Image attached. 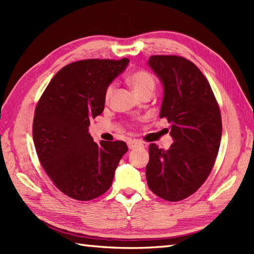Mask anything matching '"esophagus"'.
<instances>
[{
    "instance_id": "34e87169",
    "label": "esophagus",
    "mask_w": 254,
    "mask_h": 254,
    "mask_svg": "<svg viewBox=\"0 0 254 254\" xmlns=\"http://www.w3.org/2000/svg\"><path fill=\"white\" fill-rule=\"evenodd\" d=\"M127 146L130 149H134V148H137V147H141L143 146V144L138 141H135V139H130V141L127 142Z\"/></svg>"
}]
</instances>
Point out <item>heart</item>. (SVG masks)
Listing matches in <instances>:
<instances>
[{
  "label": "heart",
  "instance_id": "obj_1",
  "mask_svg": "<svg viewBox=\"0 0 254 254\" xmlns=\"http://www.w3.org/2000/svg\"><path fill=\"white\" fill-rule=\"evenodd\" d=\"M127 82L131 85L134 93H135L137 96H141L145 93H153L156 86L154 76L149 72L145 71V69H138V71L131 73L127 76ZM113 89H115V85L113 84H110L106 88V91H105L106 102L109 101L110 97L112 96Z\"/></svg>",
  "mask_w": 254,
  "mask_h": 254
}]
</instances>
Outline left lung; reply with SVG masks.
<instances>
[{"label": "left lung", "instance_id": "left-lung-1", "mask_svg": "<svg viewBox=\"0 0 254 254\" xmlns=\"http://www.w3.org/2000/svg\"><path fill=\"white\" fill-rule=\"evenodd\" d=\"M148 65L164 85L160 118L171 124L169 149L149 145L148 188L170 202L196 192L212 171L222 138V117L199 68L178 56H153Z\"/></svg>", "mask_w": 254, "mask_h": 254}]
</instances>
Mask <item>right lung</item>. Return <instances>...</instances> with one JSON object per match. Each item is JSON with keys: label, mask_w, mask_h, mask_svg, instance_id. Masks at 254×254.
<instances>
[{"label": "right lung", "mask_w": 254, "mask_h": 254, "mask_svg": "<svg viewBox=\"0 0 254 254\" xmlns=\"http://www.w3.org/2000/svg\"><path fill=\"white\" fill-rule=\"evenodd\" d=\"M128 59H88L62 67L38 101L32 137L41 166L55 186L77 201L102 195L127 152L126 142H94L90 119L104 111L105 91Z\"/></svg>", "instance_id": "1"}]
</instances>
